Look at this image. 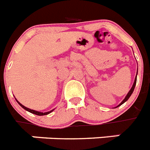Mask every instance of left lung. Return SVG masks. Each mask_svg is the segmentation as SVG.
<instances>
[{"instance_id": "1", "label": "left lung", "mask_w": 150, "mask_h": 150, "mask_svg": "<svg viewBox=\"0 0 150 150\" xmlns=\"http://www.w3.org/2000/svg\"><path fill=\"white\" fill-rule=\"evenodd\" d=\"M136 83H137V76H136V77H135V80H134V84H133L131 89H130V91H129V92H128V93L127 94L126 97H125V98H124V100H123L122 102H121V103H120V104H119L117 106V107H118V106L124 104V103H125V102H126V101L128 100V98H130V96H131V94H132V93H133V92H134V88H135V86H136ZM117 107H116V108H117Z\"/></svg>"}]
</instances>
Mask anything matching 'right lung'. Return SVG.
Returning a JSON list of instances; mask_svg holds the SVG:
<instances>
[{"instance_id": "add662e5", "label": "right lung", "mask_w": 150, "mask_h": 150, "mask_svg": "<svg viewBox=\"0 0 150 150\" xmlns=\"http://www.w3.org/2000/svg\"><path fill=\"white\" fill-rule=\"evenodd\" d=\"M16 102H17L18 104L20 105L21 106V107H22V108H24V109H25V110H26V111H28V112H31V113L35 114V115H39V116H42V115H48V114L51 113V112H53V111H54V109H53V110H52V111H50V112H44V113H43V112H37V111H35V110H33V109H30V108H26V107H25V106H24V105H22L21 103H20V102H18L17 100H16Z\"/></svg>"}]
</instances>
